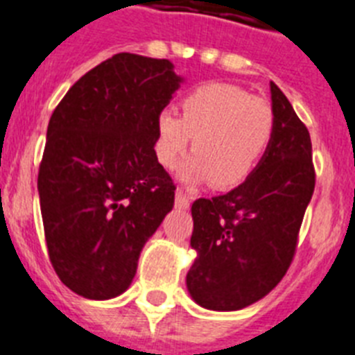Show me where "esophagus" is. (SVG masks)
<instances>
[{
    "instance_id": "obj_1",
    "label": "esophagus",
    "mask_w": 355,
    "mask_h": 355,
    "mask_svg": "<svg viewBox=\"0 0 355 355\" xmlns=\"http://www.w3.org/2000/svg\"><path fill=\"white\" fill-rule=\"evenodd\" d=\"M175 205H177L178 209L189 207V196H187L182 189H177V195H175Z\"/></svg>"
}]
</instances>
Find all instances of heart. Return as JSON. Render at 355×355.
Returning <instances> with one entry per match:
<instances>
[{
    "label": "heart",
    "mask_w": 355,
    "mask_h": 355,
    "mask_svg": "<svg viewBox=\"0 0 355 355\" xmlns=\"http://www.w3.org/2000/svg\"><path fill=\"white\" fill-rule=\"evenodd\" d=\"M270 103L232 84H207L180 101V116L162 110L157 118L155 157L173 168L193 137L195 153L184 162V182L212 180L232 187L254 173L273 135Z\"/></svg>",
    "instance_id": "1"
}]
</instances>
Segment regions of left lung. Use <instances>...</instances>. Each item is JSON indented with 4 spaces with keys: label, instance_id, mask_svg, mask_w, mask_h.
<instances>
[{
    "label": "left lung",
    "instance_id": "left-lung-1",
    "mask_svg": "<svg viewBox=\"0 0 355 355\" xmlns=\"http://www.w3.org/2000/svg\"><path fill=\"white\" fill-rule=\"evenodd\" d=\"M273 135L254 173L227 195L193 207L187 273L191 298L211 311H237L266 297L286 275L314 191L309 130L273 82Z\"/></svg>",
    "mask_w": 355,
    "mask_h": 355
}]
</instances>
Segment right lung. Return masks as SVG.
I'll list each match as a JSON object with an SVG mask.
<instances>
[{"mask_svg": "<svg viewBox=\"0 0 355 355\" xmlns=\"http://www.w3.org/2000/svg\"><path fill=\"white\" fill-rule=\"evenodd\" d=\"M182 82L166 58L118 53L51 114L37 189L49 261L80 297L125 293L173 209L177 187L153 146L157 118Z\"/></svg>", "mask_w": 355, "mask_h": 355, "instance_id": "right-lung-1", "label": "right lung"}]
</instances>
